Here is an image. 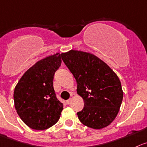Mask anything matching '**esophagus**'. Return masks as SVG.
I'll use <instances>...</instances> for the list:
<instances>
[{"mask_svg":"<svg viewBox=\"0 0 147 147\" xmlns=\"http://www.w3.org/2000/svg\"><path fill=\"white\" fill-rule=\"evenodd\" d=\"M72 98H69V99L67 100V105H70L71 103H72Z\"/></svg>","mask_w":147,"mask_h":147,"instance_id":"1","label":"esophagus"}]
</instances>
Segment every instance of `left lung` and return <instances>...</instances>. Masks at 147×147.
<instances>
[{
  "label": "left lung",
  "instance_id": "1",
  "mask_svg": "<svg viewBox=\"0 0 147 147\" xmlns=\"http://www.w3.org/2000/svg\"><path fill=\"white\" fill-rule=\"evenodd\" d=\"M63 61L78 84L84 107L77 113L83 125L94 129L109 125L118 114L123 98L120 80L105 62L92 53L70 50Z\"/></svg>",
  "mask_w": 147,
  "mask_h": 147
}]
</instances>
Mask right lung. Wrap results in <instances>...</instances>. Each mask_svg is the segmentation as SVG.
Masks as SVG:
<instances>
[{"mask_svg": "<svg viewBox=\"0 0 147 147\" xmlns=\"http://www.w3.org/2000/svg\"><path fill=\"white\" fill-rule=\"evenodd\" d=\"M61 64L59 53L40 60L24 72L15 87V109L32 129H48L59 119L63 104L56 96L53 80Z\"/></svg>", "mask_w": 147, "mask_h": 147, "instance_id": "1", "label": "right lung"}]
</instances>
